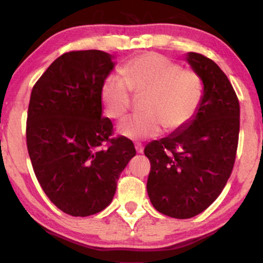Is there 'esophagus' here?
Returning a JSON list of instances; mask_svg holds the SVG:
<instances>
[{
	"mask_svg": "<svg viewBox=\"0 0 263 263\" xmlns=\"http://www.w3.org/2000/svg\"><path fill=\"white\" fill-rule=\"evenodd\" d=\"M135 147H136V151H137L138 153H142V152H143V144H142L141 142H136V143H135Z\"/></svg>",
	"mask_w": 263,
	"mask_h": 263,
	"instance_id": "1",
	"label": "esophagus"
}]
</instances>
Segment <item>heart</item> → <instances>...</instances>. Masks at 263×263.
<instances>
[{"instance_id":"b5f03b06","label":"heart","mask_w":263,"mask_h":263,"mask_svg":"<svg viewBox=\"0 0 263 263\" xmlns=\"http://www.w3.org/2000/svg\"><path fill=\"white\" fill-rule=\"evenodd\" d=\"M121 77L110 75L101 85L100 98L111 119H121L132 106V93L143 96V114L127 117L119 132L131 140L155 137L162 131L183 128L200 107L204 84L198 73L183 69L157 53H146L128 60L120 70Z\"/></svg>"}]
</instances>
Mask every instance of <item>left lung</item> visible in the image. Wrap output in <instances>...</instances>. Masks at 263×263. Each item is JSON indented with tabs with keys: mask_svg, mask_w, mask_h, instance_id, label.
Listing matches in <instances>:
<instances>
[{
	"mask_svg": "<svg viewBox=\"0 0 263 263\" xmlns=\"http://www.w3.org/2000/svg\"><path fill=\"white\" fill-rule=\"evenodd\" d=\"M186 59L203 80L200 107L183 128L144 147L151 203L176 219L198 215L219 197L234 168L240 132V104L224 71L203 54Z\"/></svg>",
	"mask_w": 263,
	"mask_h": 263,
	"instance_id": "1",
	"label": "left lung"
}]
</instances>
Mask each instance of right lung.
Masks as SVG:
<instances>
[{"label": "right lung", "instance_id": "1", "mask_svg": "<svg viewBox=\"0 0 263 263\" xmlns=\"http://www.w3.org/2000/svg\"><path fill=\"white\" fill-rule=\"evenodd\" d=\"M112 55L73 50L57 58L32 89L27 148L42 189L58 209L89 216L112 200L117 180L136 155L102 116L101 85Z\"/></svg>", "mask_w": 263, "mask_h": 263}]
</instances>
